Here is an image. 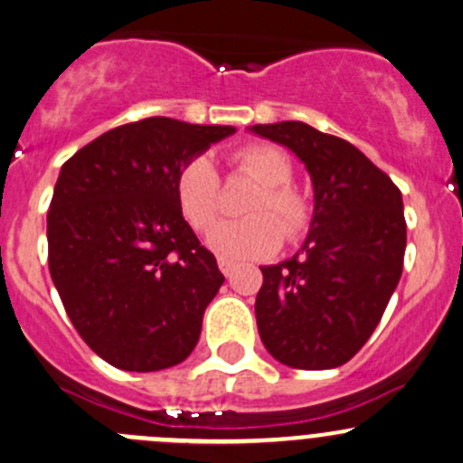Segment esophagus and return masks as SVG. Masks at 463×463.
Returning a JSON list of instances; mask_svg holds the SVG:
<instances>
[{"label": "esophagus", "instance_id": "34e87169", "mask_svg": "<svg viewBox=\"0 0 463 463\" xmlns=\"http://www.w3.org/2000/svg\"><path fill=\"white\" fill-rule=\"evenodd\" d=\"M217 266H219V270H222L226 277H231L232 270H235V264H232V261H228V260H217Z\"/></svg>", "mask_w": 463, "mask_h": 463}]
</instances>
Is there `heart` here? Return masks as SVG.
Returning <instances> with one entry per match:
<instances>
[{
    "label": "heart",
    "instance_id": "b5f03b06",
    "mask_svg": "<svg viewBox=\"0 0 463 463\" xmlns=\"http://www.w3.org/2000/svg\"><path fill=\"white\" fill-rule=\"evenodd\" d=\"M241 173L261 184L246 206L250 217L222 222L208 232V246L226 260H261L279 250L284 235L299 240L308 231L313 208L308 197L290 184L293 164L277 146L252 144L232 155ZM182 215L194 231H206L219 215L222 184L206 155L188 159L175 177Z\"/></svg>",
    "mask_w": 463,
    "mask_h": 463
}]
</instances>
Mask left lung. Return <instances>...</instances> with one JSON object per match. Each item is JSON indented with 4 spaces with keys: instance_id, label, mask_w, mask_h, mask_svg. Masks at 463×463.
Segmentation results:
<instances>
[{
    "instance_id": "1",
    "label": "left lung",
    "mask_w": 463,
    "mask_h": 463,
    "mask_svg": "<svg viewBox=\"0 0 463 463\" xmlns=\"http://www.w3.org/2000/svg\"><path fill=\"white\" fill-rule=\"evenodd\" d=\"M248 130L286 146L308 170L315 197L299 250L281 264L261 266L260 337L290 368H337L368 342L402 277V193L362 150L304 121Z\"/></svg>"
}]
</instances>
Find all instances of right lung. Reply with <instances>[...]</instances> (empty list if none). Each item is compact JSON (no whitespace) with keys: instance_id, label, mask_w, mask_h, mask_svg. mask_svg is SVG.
Here are the masks:
<instances>
[{"instance_id":"obj_1","label":"right lung","mask_w":463,"mask_h":463,"mask_svg":"<svg viewBox=\"0 0 463 463\" xmlns=\"http://www.w3.org/2000/svg\"><path fill=\"white\" fill-rule=\"evenodd\" d=\"M232 133L148 117L99 135L61 166L48 269L77 333L110 366L164 371L197 346L223 275L184 219L175 177Z\"/></svg>"}]
</instances>
